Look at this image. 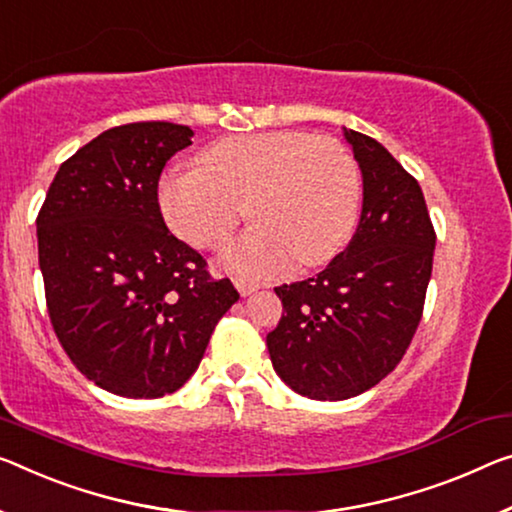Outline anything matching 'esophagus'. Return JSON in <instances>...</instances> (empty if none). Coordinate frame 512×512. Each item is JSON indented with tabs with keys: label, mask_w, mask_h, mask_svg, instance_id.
<instances>
[{
	"label": "esophagus",
	"mask_w": 512,
	"mask_h": 512,
	"mask_svg": "<svg viewBox=\"0 0 512 512\" xmlns=\"http://www.w3.org/2000/svg\"><path fill=\"white\" fill-rule=\"evenodd\" d=\"M235 288H238V293L242 297H247L251 293H256L258 290V283L256 281H247V279H235Z\"/></svg>",
	"instance_id": "obj_1"
}]
</instances>
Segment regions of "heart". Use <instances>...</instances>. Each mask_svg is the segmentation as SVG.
Listing matches in <instances>:
<instances>
[{
    "mask_svg": "<svg viewBox=\"0 0 512 512\" xmlns=\"http://www.w3.org/2000/svg\"><path fill=\"white\" fill-rule=\"evenodd\" d=\"M245 206L256 224L224 251L226 272L265 279L290 270L295 258L325 265L355 231L357 160L332 137L261 132L215 141L199 153V167L169 171L160 185L171 231L199 249H222Z\"/></svg>",
    "mask_w": 512,
    "mask_h": 512,
    "instance_id": "b5f03b06",
    "label": "heart"
}]
</instances>
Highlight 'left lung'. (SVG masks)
<instances>
[{
	"instance_id": "1",
	"label": "left lung",
	"mask_w": 512,
	"mask_h": 512,
	"mask_svg": "<svg viewBox=\"0 0 512 512\" xmlns=\"http://www.w3.org/2000/svg\"><path fill=\"white\" fill-rule=\"evenodd\" d=\"M364 178L357 233L318 277L274 288L283 304L267 350L300 396L345 400L387 377L419 327L435 229L416 180L380 141L343 128Z\"/></svg>"
}]
</instances>
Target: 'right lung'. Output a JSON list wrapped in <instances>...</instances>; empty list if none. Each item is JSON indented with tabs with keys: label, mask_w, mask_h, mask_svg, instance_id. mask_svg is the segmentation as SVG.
I'll list each match as a JSON object with an SVG mask.
<instances>
[{
	"label": "right lung",
	"mask_w": 512,
	"mask_h": 512,
	"mask_svg": "<svg viewBox=\"0 0 512 512\" xmlns=\"http://www.w3.org/2000/svg\"><path fill=\"white\" fill-rule=\"evenodd\" d=\"M187 125L105 130L61 164L36 219L47 313L68 357L100 389L160 398L199 368L229 279L164 224L157 180L192 144Z\"/></svg>",
	"instance_id": "obj_1"
}]
</instances>
